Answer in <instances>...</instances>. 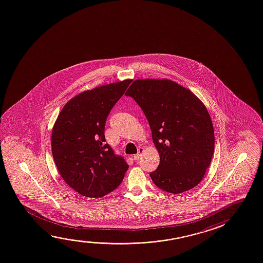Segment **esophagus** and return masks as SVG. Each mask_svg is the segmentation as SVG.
Wrapping results in <instances>:
<instances>
[{
    "mask_svg": "<svg viewBox=\"0 0 263 263\" xmlns=\"http://www.w3.org/2000/svg\"><path fill=\"white\" fill-rule=\"evenodd\" d=\"M143 151H144V148H143V147H139V148H138V153L134 156V159H135V160H138V158L141 157Z\"/></svg>",
    "mask_w": 263,
    "mask_h": 263,
    "instance_id": "1",
    "label": "esophagus"
}]
</instances>
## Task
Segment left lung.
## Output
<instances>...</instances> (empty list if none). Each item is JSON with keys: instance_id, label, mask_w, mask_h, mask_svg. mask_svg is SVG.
<instances>
[{"instance_id": "obj_1", "label": "left lung", "mask_w": 263, "mask_h": 263, "mask_svg": "<svg viewBox=\"0 0 263 263\" xmlns=\"http://www.w3.org/2000/svg\"><path fill=\"white\" fill-rule=\"evenodd\" d=\"M152 131L160 163L150 173L155 185L179 194L202 180L214 153V128L202 102L167 79L136 80L127 89Z\"/></svg>"}]
</instances>
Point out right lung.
I'll return each mask as SVG.
<instances>
[{"label":"right lung","instance_id":"1","mask_svg":"<svg viewBox=\"0 0 263 263\" xmlns=\"http://www.w3.org/2000/svg\"><path fill=\"white\" fill-rule=\"evenodd\" d=\"M132 80L77 95L61 110L52 131V154L61 177L79 194L101 198L120 185L125 158L105 143L106 118Z\"/></svg>","mask_w":263,"mask_h":263}]
</instances>
